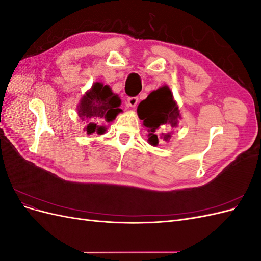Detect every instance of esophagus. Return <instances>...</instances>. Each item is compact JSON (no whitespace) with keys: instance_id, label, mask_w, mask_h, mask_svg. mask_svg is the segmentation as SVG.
Segmentation results:
<instances>
[{"instance_id":"34e87169","label":"esophagus","mask_w":261,"mask_h":261,"mask_svg":"<svg viewBox=\"0 0 261 261\" xmlns=\"http://www.w3.org/2000/svg\"><path fill=\"white\" fill-rule=\"evenodd\" d=\"M138 103V98L137 97H130L126 101V106L130 108H135Z\"/></svg>"}]
</instances>
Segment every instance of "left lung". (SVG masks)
Masks as SVG:
<instances>
[{
	"instance_id": "left-lung-1",
	"label": "left lung",
	"mask_w": 261,
	"mask_h": 261,
	"mask_svg": "<svg viewBox=\"0 0 261 261\" xmlns=\"http://www.w3.org/2000/svg\"><path fill=\"white\" fill-rule=\"evenodd\" d=\"M137 113L140 120H143V125L148 128V143L152 146H158L160 137L169 141L172 132L162 133L160 137L158 134L164 127H177L180 120L178 107L168 86L160 87L150 93L147 99L141 101L137 108Z\"/></svg>"
}]
</instances>
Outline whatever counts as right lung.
<instances>
[{"mask_svg":"<svg viewBox=\"0 0 261 261\" xmlns=\"http://www.w3.org/2000/svg\"><path fill=\"white\" fill-rule=\"evenodd\" d=\"M120 106V97L112 92L110 86L99 82L94 83L91 89L81 99L77 108L78 116L86 122L84 130L88 135L94 132L99 135L105 134L107 128L105 126L97 125L96 121L102 120L108 123L114 121L116 115L122 112Z\"/></svg>","mask_w":261,"mask_h":261,"instance_id":"right-lung-1","label":"right lung"}]
</instances>
